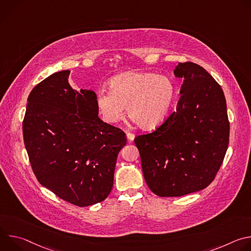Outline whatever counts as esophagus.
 <instances>
[{"label":"esophagus","instance_id":"1","mask_svg":"<svg viewBox=\"0 0 251 251\" xmlns=\"http://www.w3.org/2000/svg\"><path fill=\"white\" fill-rule=\"evenodd\" d=\"M127 138L129 141H133L135 138V134L131 133V132H127Z\"/></svg>","mask_w":251,"mask_h":251}]
</instances>
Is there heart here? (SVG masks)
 Listing matches in <instances>:
<instances>
[{"instance_id":"1","label":"heart","mask_w":251,"mask_h":251,"mask_svg":"<svg viewBox=\"0 0 251 251\" xmlns=\"http://www.w3.org/2000/svg\"><path fill=\"white\" fill-rule=\"evenodd\" d=\"M176 96L171 78L154 73H124L113 77L109 90L96 92V107L102 120L114 124L127 114L140 128L152 130L168 117Z\"/></svg>"}]
</instances>
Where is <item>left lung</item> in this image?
<instances>
[{
    "mask_svg": "<svg viewBox=\"0 0 251 251\" xmlns=\"http://www.w3.org/2000/svg\"><path fill=\"white\" fill-rule=\"evenodd\" d=\"M174 74L184 80L176 110L154 131L134 139L145 181L159 197H182L209 186L229 141L221 85L191 61L178 63Z\"/></svg>",
    "mask_w": 251,
    "mask_h": 251,
    "instance_id": "obj_1",
    "label": "left lung"
}]
</instances>
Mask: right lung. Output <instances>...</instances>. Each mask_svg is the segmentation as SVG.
Instances as JSON below:
<instances>
[{
  "instance_id": "obj_1",
  "label": "right lung",
  "mask_w": 251,
  "mask_h": 251,
  "mask_svg": "<svg viewBox=\"0 0 251 251\" xmlns=\"http://www.w3.org/2000/svg\"><path fill=\"white\" fill-rule=\"evenodd\" d=\"M69 70L35 85L23 121L24 143L34 176L59 199L77 206L109 196L126 134L98 117L96 94L68 83Z\"/></svg>"
}]
</instances>
